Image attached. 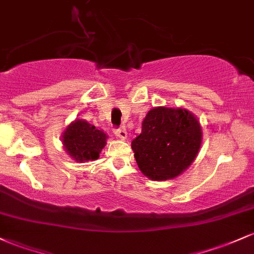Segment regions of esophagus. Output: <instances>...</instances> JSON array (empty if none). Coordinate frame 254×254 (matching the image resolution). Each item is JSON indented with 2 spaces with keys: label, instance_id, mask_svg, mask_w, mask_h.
<instances>
[{
  "label": "esophagus",
  "instance_id": "1",
  "mask_svg": "<svg viewBox=\"0 0 254 254\" xmlns=\"http://www.w3.org/2000/svg\"><path fill=\"white\" fill-rule=\"evenodd\" d=\"M114 133H116L117 137L121 138V140H125V138L127 137V130H125V129L116 130V131H114Z\"/></svg>",
  "mask_w": 254,
  "mask_h": 254
}]
</instances>
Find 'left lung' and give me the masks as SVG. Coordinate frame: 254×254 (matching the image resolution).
Wrapping results in <instances>:
<instances>
[{"instance_id": "left-lung-1", "label": "left lung", "mask_w": 254, "mask_h": 254, "mask_svg": "<svg viewBox=\"0 0 254 254\" xmlns=\"http://www.w3.org/2000/svg\"><path fill=\"white\" fill-rule=\"evenodd\" d=\"M201 142V125L193 113L185 108L158 106L146 114L131 148L144 176L152 181H168L191 165Z\"/></svg>"}]
</instances>
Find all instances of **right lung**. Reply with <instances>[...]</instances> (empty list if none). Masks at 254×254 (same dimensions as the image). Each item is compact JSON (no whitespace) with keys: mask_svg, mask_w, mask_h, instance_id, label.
<instances>
[{"mask_svg":"<svg viewBox=\"0 0 254 254\" xmlns=\"http://www.w3.org/2000/svg\"><path fill=\"white\" fill-rule=\"evenodd\" d=\"M107 133L96 129L84 119H74L61 135L64 149L77 163L96 160L107 143Z\"/></svg>","mask_w":254,"mask_h":254,"instance_id":"obj_1","label":"right lung"}]
</instances>
